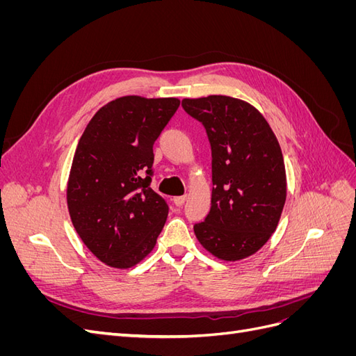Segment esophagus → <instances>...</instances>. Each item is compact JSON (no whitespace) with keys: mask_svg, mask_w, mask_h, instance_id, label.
I'll return each instance as SVG.
<instances>
[{"mask_svg":"<svg viewBox=\"0 0 356 356\" xmlns=\"http://www.w3.org/2000/svg\"><path fill=\"white\" fill-rule=\"evenodd\" d=\"M172 200H174V203L177 204V207H181V204L187 200V196H177V197H174Z\"/></svg>","mask_w":356,"mask_h":356,"instance_id":"obj_1","label":"esophagus"}]
</instances>
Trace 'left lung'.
I'll use <instances>...</instances> for the list:
<instances>
[{
	"label": "left lung",
	"mask_w": 356,
	"mask_h": 356,
	"mask_svg": "<svg viewBox=\"0 0 356 356\" xmlns=\"http://www.w3.org/2000/svg\"><path fill=\"white\" fill-rule=\"evenodd\" d=\"M207 129L212 152L211 211L195 224L200 245L224 261H239L270 239L286 199L281 145L263 114L224 95L182 99Z\"/></svg>",
	"instance_id": "8db88e82"
}]
</instances>
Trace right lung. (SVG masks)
Listing matches in <instances>:
<instances>
[{"mask_svg":"<svg viewBox=\"0 0 356 356\" xmlns=\"http://www.w3.org/2000/svg\"><path fill=\"white\" fill-rule=\"evenodd\" d=\"M179 106L178 98L129 95L98 110L72 159L67 203L89 251L129 268L153 251L169 208L149 187L153 144Z\"/></svg>","mask_w":356,"mask_h":356,"instance_id":"obj_1","label":"right lung"}]
</instances>
